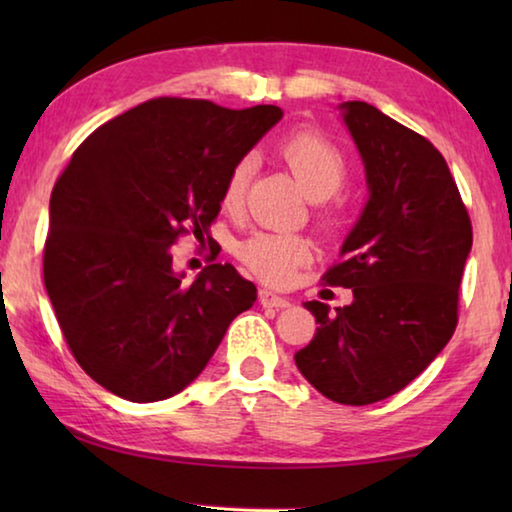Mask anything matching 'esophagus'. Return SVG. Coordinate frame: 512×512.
Returning a JSON list of instances; mask_svg holds the SVG:
<instances>
[{"label":"esophagus","mask_w":512,"mask_h":512,"mask_svg":"<svg viewBox=\"0 0 512 512\" xmlns=\"http://www.w3.org/2000/svg\"><path fill=\"white\" fill-rule=\"evenodd\" d=\"M259 302H262L264 307H273V309H287V307H291V298L277 296V293H273L271 289L259 291Z\"/></svg>","instance_id":"1"}]
</instances>
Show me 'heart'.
<instances>
[{
	"label": "heart",
	"mask_w": 512,
	"mask_h": 512,
	"mask_svg": "<svg viewBox=\"0 0 512 512\" xmlns=\"http://www.w3.org/2000/svg\"><path fill=\"white\" fill-rule=\"evenodd\" d=\"M282 158L311 201H325L345 185L348 162L336 146L316 133H300L282 146ZM253 160L244 158L230 169L223 183L221 203L235 210L244 198ZM311 246L305 237L287 232H255L239 246V259L250 271L271 284H287L298 268L307 262Z\"/></svg>",
	"instance_id": "b5f03b06"
}]
</instances>
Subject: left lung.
Instances as JSON below:
<instances>
[{"label": "left lung", "mask_w": 512, "mask_h": 512, "mask_svg": "<svg viewBox=\"0 0 512 512\" xmlns=\"http://www.w3.org/2000/svg\"><path fill=\"white\" fill-rule=\"evenodd\" d=\"M339 110L368 201L323 280L352 289V302H305L318 329L296 366L332 402L363 406L402 391L452 339L472 223L429 140L366 101Z\"/></svg>", "instance_id": "left-lung-1"}]
</instances>
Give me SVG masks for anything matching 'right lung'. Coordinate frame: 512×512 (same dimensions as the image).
I'll use <instances>...</instances> for the list:
<instances>
[{
	"label": "right lung",
	"instance_id": "right-lung-1",
	"mask_svg": "<svg viewBox=\"0 0 512 512\" xmlns=\"http://www.w3.org/2000/svg\"><path fill=\"white\" fill-rule=\"evenodd\" d=\"M282 115L160 97L74 151L49 201L45 287L69 350L106 391L140 404L180 393L255 305L232 264L185 284L169 248L210 232L230 169Z\"/></svg>",
	"mask_w": 512,
	"mask_h": 512
}]
</instances>
